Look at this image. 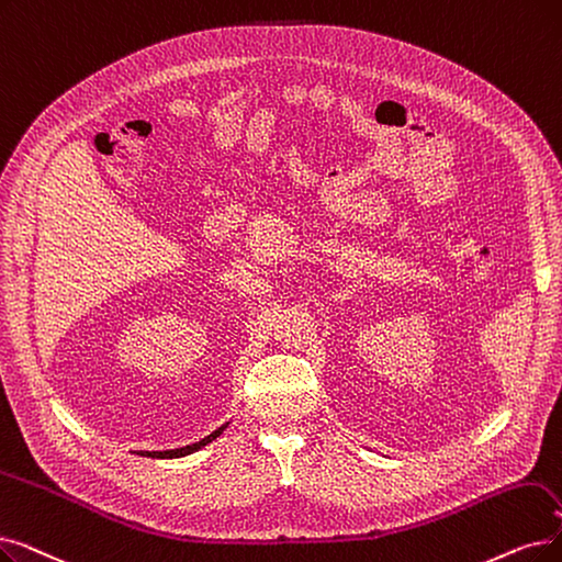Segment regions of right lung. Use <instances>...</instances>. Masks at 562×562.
<instances>
[{
  "mask_svg": "<svg viewBox=\"0 0 562 562\" xmlns=\"http://www.w3.org/2000/svg\"><path fill=\"white\" fill-rule=\"evenodd\" d=\"M229 425V423H227ZM227 425H223V427H217L215 431H211L206 438H202V441H198V443H192V446H186V448H175V450H154V452H149V450H139L137 454L139 457H151V459H179V457H188V454H192V452H198V450H202L204 446H209V443H213L217 436H221L225 429H227Z\"/></svg>",
  "mask_w": 562,
  "mask_h": 562,
  "instance_id": "add662e5",
  "label": "right lung"
}]
</instances>
